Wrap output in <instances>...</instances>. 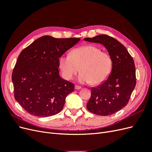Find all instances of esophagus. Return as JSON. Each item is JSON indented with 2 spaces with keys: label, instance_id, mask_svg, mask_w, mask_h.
<instances>
[{
  "label": "esophagus",
  "instance_id": "1",
  "mask_svg": "<svg viewBox=\"0 0 152 152\" xmlns=\"http://www.w3.org/2000/svg\"><path fill=\"white\" fill-rule=\"evenodd\" d=\"M82 88V87L80 86H78V85H75V89L78 90V89H80Z\"/></svg>",
  "mask_w": 152,
  "mask_h": 152
}]
</instances>
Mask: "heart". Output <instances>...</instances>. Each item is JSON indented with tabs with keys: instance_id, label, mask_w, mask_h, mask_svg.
<instances>
[{
	"instance_id": "1",
	"label": "heart",
	"mask_w": 152,
	"mask_h": 152,
	"mask_svg": "<svg viewBox=\"0 0 152 152\" xmlns=\"http://www.w3.org/2000/svg\"><path fill=\"white\" fill-rule=\"evenodd\" d=\"M112 65L110 55L93 45L75 48L70 54H63L59 59L64 79L72 80L80 70L78 80L86 84L103 83L111 73Z\"/></svg>"
}]
</instances>
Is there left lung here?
<instances>
[{
  "label": "left lung",
  "mask_w": 152,
  "mask_h": 152,
  "mask_svg": "<svg viewBox=\"0 0 152 152\" xmlns=\"http://www.w3.org/2000/svg\"><path fill=\"white\" fill-rule=\"evenodd\" d=\"M107 48L112 59L110 75L102 84L91 87V96L87 108L91 113L107 116L122 109L129 101L136 83L134 62L127 49L117 40L105 34L85 38Z\"/></svg>",
  "instance_id": "1"
}]
</instances>
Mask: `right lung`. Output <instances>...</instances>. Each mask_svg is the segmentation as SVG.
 Wrapping results in <instances>:
<instances>
[{
  "instance_id": "add662e5",
  "label": "right lung",
  "mask_w": 152,
  "mask_h": 152,
  "mask_svg": "<svg viewBox=\"0 0 152 152\" xmlns=\"http://www.w3.org/2000/svg\"><path fill=\"white\" fill-rule=\"evenodd\" d=\"M80 40L45 35L21 52L12 81L15 98L27 112L46 117L61 111L75 86L59 77V58Z\"/></svg>"
}]
</instances>
